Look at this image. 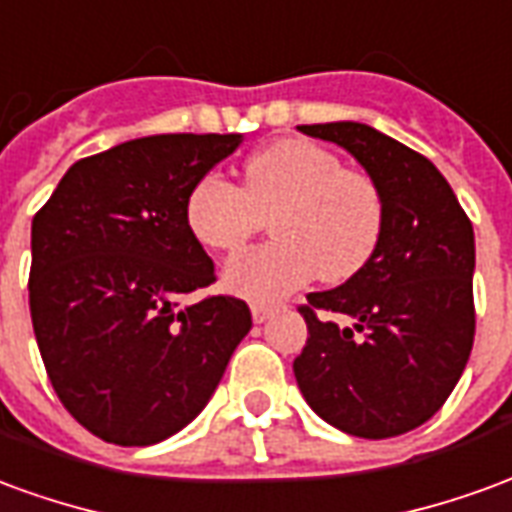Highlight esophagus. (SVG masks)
Returning <instances> with one entry per match:
<instances>
[{
    "label": "esophagus",
    "mask_w": 512,
    "mask_h": 512,
    "mask_svg": "<svg viewBox=\"0 0 512 512\" xmlns=\"http://www.w3.org/2000/svg\"><path fill=\"white\" fill-rule=\"evenodd\" d=\"M271 315H274V307H268V304H252V321L255 323H266Z\"/></svg>",
    "instance_id": "esophagus-1"
}]
</instances>
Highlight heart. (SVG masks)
Wrapping results in <instances>:
<instances>
[{"mask_svg": "<svg viewBox=\"0 0 512 512\" xmlns=\"http://www.w3.org/2000/svg\"><path fill=\"white\" fill-rule=\"evenodd\" d=\"M271 216L277 241L235 255L224 288L249 301H279L321 274L345 282L370 263L384 230V200L365 172L343 169L332 150L279 139L244 161L241 189L202 175L186 197L189 233L213 252H235Z\"/></svg>", "mask_w": 512, "mask_h": 512, "instance_id": "1", "label": "heart"}]
</instances>
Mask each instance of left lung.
Here are the masks:
<instances>
[{
  "mask_svg": "<svg viewBox=\"0 0 512 512\" xmlns=\"http://www.w3.org/2000/svg\"><path fill=\"white\" fill-rule=\"evenodd\" d=\"M299 131L362 164L381 191L384 230L359 274L307 296L299 312L310 337L293 373L312 411L337 430L400 436L444 406L472 354V222L428 158L373 126L340 120Z\"/></svg>",
  "mask_w": 512,
  "mask_h": 512,
  "instance_id": "left-lung-1",
  "label": "left lung"
}]
</instances>
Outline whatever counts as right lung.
Wrapping results in <instances>:
<instances>
[{
    "mask_svg": "<svg viewBox=\"0 0 512 512\" xmlns=\"http://www.w3.org/2000/svg\"><path fill=\"white\" fill-rule=\"evenodd\" d=\"M244 134H156L76 161L32 219L29 312L54 392L120 447L175 436L208 406L252 329L213 282L186 197Z\"/></svg>",
    "mask_w": 512,
    "mask_h": 512,
    "instance_id": "1",
    "label": "right lung"
}]
</instances>
